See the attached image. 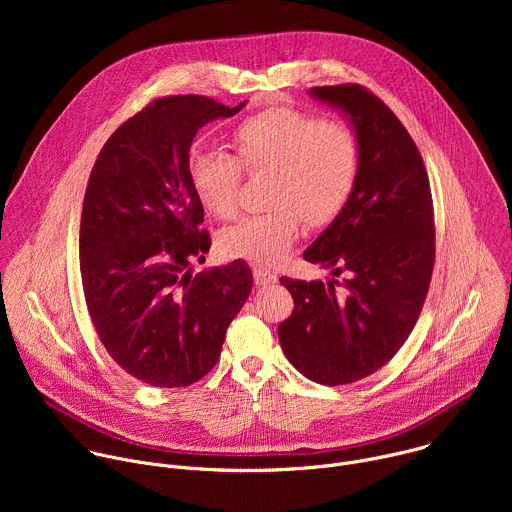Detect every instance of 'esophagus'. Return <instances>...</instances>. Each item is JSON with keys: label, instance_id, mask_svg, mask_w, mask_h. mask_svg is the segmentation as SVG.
<instances>
[{"label": "esophagus", "instance_id": "1", "mask_svg": "<svg viewBox=\"0 0 512 512\" xmlns=\"http://www.w3.org/2000/svg\"><path fill=\"white\" fill-rule=\"evenodd\" d=\"M253 279L255 285H269L277 281V275L273 271H267L265 267H253Z\"/></svg>", "mask_w": 512, "mask_h": 512}]
</instances>
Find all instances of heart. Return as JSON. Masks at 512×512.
Returning a JSON list of instances; mask_svg holds the SVG:
<instances>
[{"label": "heart", "mask_w": 512, "mask_h": 512, "mask_svg": "<svg viewBox=\"0 0 512 512\" xmlns=\"http://www.w3.org/2000/svg\"><path fill=\"white\" fill-rule=\"evenodd\" d=\"M237 158L218 150H194L188 176L198 202L221 221L239 210L243 170L273 172L269 204L221 235L231 259L275 265L310 227L330 225L348 204L360 170V145L350 127L294 107H267L233 129Z\"/></svg>", "instance_id": "heart-1"}]
</instances>
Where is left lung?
Masks as SVG:
<instances>
[{
	"label": "left lung",
	"instance_id": "1",
	"mask_svg": "<svg viewBox=\"0 0 512 512\" xmlns=\"http://www.w3.org/2000/svg\"><path fill=\"white\" fill-rule=\"evenodd\" d=\"M310 95L352 123L360 170L344 210L304 253L334 277H281L294 312L277 332L304 377L334 387L373 375L409 338L435 261L433 202L415 141L379 97L360 85L314 87Z\"/></svg>",
	"mask_w": 512,
	"mask_h": 512
}]
</instances>
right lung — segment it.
Returning a JSON list of instances; mask_svg holds the SVG:
<instances>
[{
  "instance_id": "1",
  "label": "right lung",
  "mask_w": 512,
  "mask_h": 512,
  "mask_svg": "<svg viewBox=\"0 0 512 512\" xmlns=\"http://www.w3.org/2000/svg\"><path fill=\"white\" fill-rule=\"evenodd\" d=\"M245 107L202 95L152 101L107 139L81 216V277L111 358L152 387H188L221 356L253 273L241 259L192 273L210 237L200 229L188 158L196 131Z\"/></svg>"
}]
</instances>
